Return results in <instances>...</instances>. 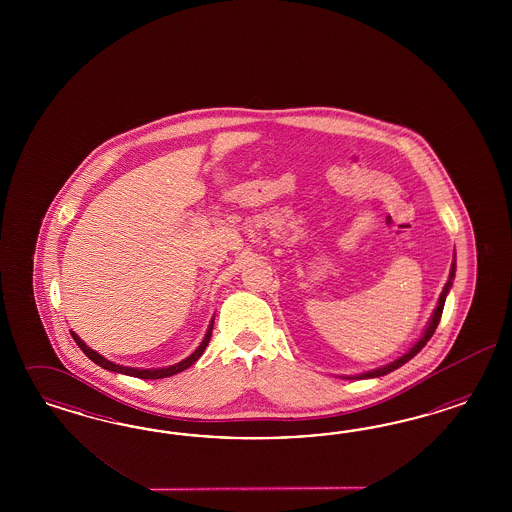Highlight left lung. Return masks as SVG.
<instances>
[{
  "label": "left lung",
  "mask_w": 512,
  "mask_h": 512,
  "mask_svg": "<svg viewBox=\"0 0 512 512\" xmlns=\"http://www.w3.org/2000/svg\"><path fill=\"white\" fill-rule=\"evenodd\" d=\"M454 272H456V264L452 263V268H450V276L449 281H447V285L443 287V293L439 296V304H437V308H435L434 315H432V321H430V325L426 328V332H424V336L420 338L411 349H409V353H405L402 358H398V360H394L392 364H388L385 368H379V370H373V372L362 373V375H358L360 379H368V377H381V375H385V373L394 372L396 368H400L403 366L407 360H411V358L415 357L417 353H419L420 349L428 343V340L434 336L435 328L439 325V321H441V313H443V306H445V298H447V293H449L450 285H452V279H454ZM357 377V379H358Z\"/></svg>",
  "instance_id": "left-lung-1"
}]
</instances>
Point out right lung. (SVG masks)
<instances>
[{
	"label": "right lung",
	"instance_id": "1",
	"mask_svg": "<svg viewBox=\"0 0 512 512\" xmlns=\"http://www.w3.org/2000/svg\"><path fill=\"white\" fill-rule=\"evenodd\" d=\"M212 328H214V321L210 323V328H208V332H206L204 340H202L201 345L197 347V351H195L193 355H189L186 360H182V362H178V364H174V366L161 368V370H135V368H125V366H120V364H114V362L105 360V358L101 357L99 353L92 351L84 341L78 338L77 334H73V340L77 341L78 347L82 349V353H84L86 357L93 360L97 366H101V368L109 370V372L125 373V375L139 377V379H163V377H171L174 373L184 372V370H187L189 366H193V364L201 358L202 353H204V349H206V345L210 343V338H212Z\"/></svg>",
	"mask_w": 512,
	"mask_h": 512
}]
</instances>
